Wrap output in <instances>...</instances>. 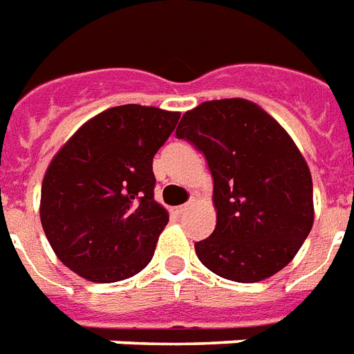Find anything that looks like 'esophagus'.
Segmentation results:
<instances>
[{
  "label": "esophagus",
  "mask_w": 354,
  "mask_h": 354,
  "mask_svg": "<svg viewBox=\"0 0 354 354\" xmlns=\"http://www.w3.org/2000/svg\"><path fill=\"white\" fill-rule=\"evenodd\" d=\"M185 212H187V205H177V207H171V213L173 215H177V217L183 215Z\"/></svg>",
  "instance_id": "esophagus-1"
}]
</instances>
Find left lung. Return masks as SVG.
<instances>
[{
	"instance_id": "8db88e82",
	"label": "left lung",
	"mask_w": 354,
	"mask_h": 354,
	"mask_svg": "<svg viewBox=\"0 0 354 354\" xmlns=\"http://www.w3.org/2000/svg\"><path fill=\"white\" fill-rule=\"evenodd\" d=\"M175 135L204 154L217 225L194 244L207 269L234 282L277 274L313 229V179L277 120L244 99L202 102Z\"/></svg>"
}]
</instances>
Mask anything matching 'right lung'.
<instances>
[{
  "label": "right lung",
  "mask_w": 354,
  "mask_h": 354,
  "mask_svg": "<svg viewBox=\"0 0 354 354\" xmlns=\"http://www.w3.org/2000/svg\"><path fill=\"white\" fill-rule=\"evenodd\" d=\"M179 112L124 104L77 129L41 185L39 217L53 252L91 282H118L152 259L169 215L154 200L152 160Z\"/></svg>",
  "instance_id": "1"
}]
</instances>
